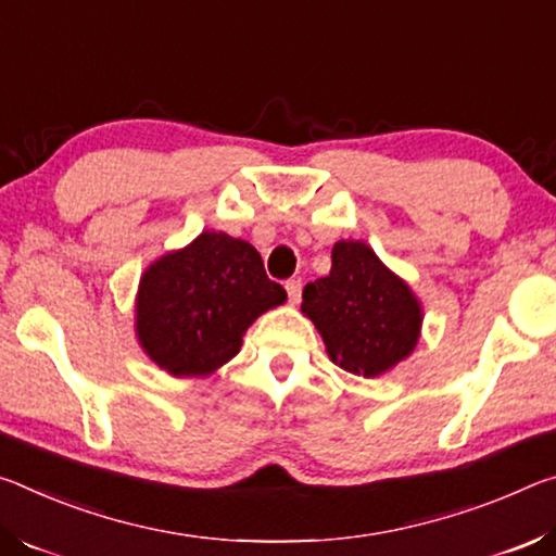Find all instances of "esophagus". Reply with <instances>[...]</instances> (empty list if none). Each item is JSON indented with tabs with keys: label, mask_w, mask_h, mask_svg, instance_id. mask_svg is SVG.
<instances>
[{
	"label": "esophagus",
	"mask_w": 556,
	"mask_h": 556,
	"mask_svg": "<svg viewBox=\"0 0 556 556\" xmlns=\"http://www.w3.org/2000/svg\"><path fill=\"white\" fill-rule=\"evenodd\" d=\"M286 290H288V300H290V303H300V293H303V283H300V280H288V283H286Z\"/></svg>",
	"instance_id": "obj_1"
}]
</instances>
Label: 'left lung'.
Wrapping results in <instances>:
<instances>
[{"mask_svg":"<svg viewBox=\"0 0 556 556\" xmlns=\"http://www.w3.org/2000/svg\"><path fill=\"white\" fill-rule=\"evenodd\" d=\"M300 311L330 359L357 377L387 375L412 357L421 338V300L364 241L332 245L330 276L305 286Z\"/></svg>","mask_w":556,"mask_h":556,"instance_id":"obj_1","label":"left lung"}]
</instances>
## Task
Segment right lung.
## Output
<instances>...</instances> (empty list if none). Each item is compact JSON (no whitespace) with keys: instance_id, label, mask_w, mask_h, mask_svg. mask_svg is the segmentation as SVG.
I'll return each instance as SVG.
<instances>
[{"instance_id":"add662e5","label":"right lung","mask_w":556,"mask_h":556,"mask_svg":"<svg viewBox=\"0 0 556 556\" xmlns=\"http://www.w3.org/2000/svg\"><path fill=\"white\" fill-rule=\"evenodd\" d=\"M286 298L249 241L202 231L144 268L135 295V334L167 375L206 377L233 359L256 317Z\"/></svg>"}]
</instances>
